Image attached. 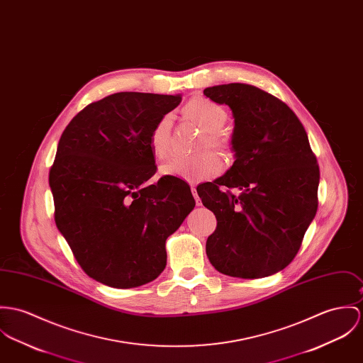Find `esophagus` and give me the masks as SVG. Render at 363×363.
<instances>
[{"instance_id":"esophagus-1","label":"esophagus","mask_w":363,"mask_h":363,"mask_svg":"<svg viewBox=\"0 0 363 363\" xmlns=\"http://www.w3.org/2000/svg\"><path fill=\"white\" fill-rule=\"evenodd\" d=\"M191 193H193V196H194V199H196V203H197V206L202 205V202H201V199H199V197H198L197 190H196V187H194V186H191Z\"/></svg>"}]
</instances>
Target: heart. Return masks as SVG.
I'll use <instances>...</instances> for the list:
<instances>
[{
    "label": "heart",
    "instance_id": "heart-1",
    "mask_svg": "<svg viewBox=\"0 0 363 363\" xmlns=\"http://www.w3.org/2000/svg\"><path fill=\"white\" fill-rule=\"evenodd\" d=\"M183 115L205 132L199 150L208 147L225 158L233 155L231 141L220 130L228 122V112L218 104L203 97H194L183 106ZM172 116L164 115L150 133V147L155 158L165 160L170 154ZM222 170V161L212 152H202L196 157H176L161 166L162 176L199 182L216 176Z\"/></svg>",
    "mask_w": 363,
    "mask_h": 363
}]
</instances>
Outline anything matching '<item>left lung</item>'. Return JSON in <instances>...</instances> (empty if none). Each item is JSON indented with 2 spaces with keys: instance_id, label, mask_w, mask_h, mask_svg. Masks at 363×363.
Wrapping results in <instances>:
<instances>
[{
  "instance_id": "obj_1",
  "label": "left lung",
  "mask_w": 363,
  "mask_h": 363,
  "mask_svg": "<svg viewBox=\"0 0 363 363\" xmlns=\"http://www.w3.org/2000/svg\"><path fill=\"white\" fill-rule=\"evenodd\" d=\"M203 94L231 109L235 160L223 176L197 187L218 220L206 255L231 277L274 274L294 259L316 215V157L297 115L272 94L242 83L208 87ZM226 186L239 193L221 190Z\"/></svg>"
}]
</instances>
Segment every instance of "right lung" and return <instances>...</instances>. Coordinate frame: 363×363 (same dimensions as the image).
<instances>
[{
  "label": "right lung",
  "instance_id": "right-lung-1",
  "mask_svg": "<svg viewBox=\"0 0 363 363\" xmlns=\"http://www.w3.org/2000/svg\"><path fill=\"white\" fill-rule=\"evenodd\" d=\"M182 96L123 91L87 105L62 133L50 187L55 223L94 280L133 289L165 269L166 238L194 209L190 186L155 172L150 133Z\"/></svg>",
  "mask_w": 363,
  "mask_h": 363
}]
</instances>
